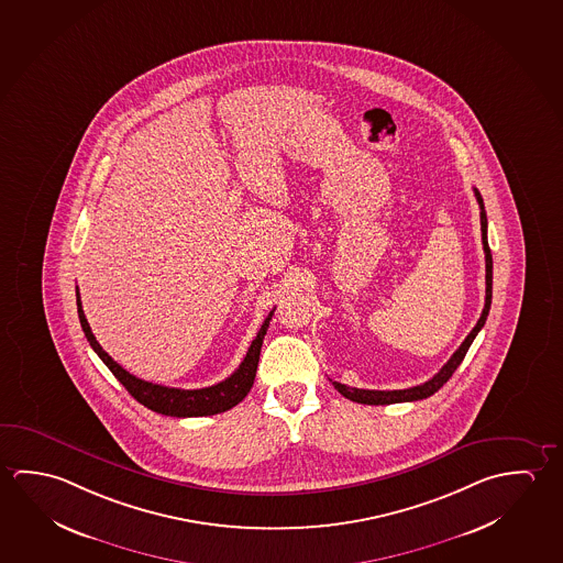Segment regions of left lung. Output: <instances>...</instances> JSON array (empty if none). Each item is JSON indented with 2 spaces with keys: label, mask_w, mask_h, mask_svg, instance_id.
<instances>
[{
  "label": "left lung",
  "mask_w": 563,
  "mask_h": 563,
  "mask_svg": "<svg viewBox=\"0 0 563 563\" xmlns=\"http://www.w3.org/2000/svg\"><path fill=\"white\" fill-rule=\"evenodd\" d=\"M475 190V198L479 202L481 208V240H483V251H485V283H487V290H485V308L481 312V318L477 320V325L471 330L470 335L463 340L460 345V350L453 353L450 361L443 365L440 373H435L430 380H426L418 387L402 388V390H367V388H353L347 385H341L338 380H333V387L340 390L341 395L345 398H350L353 402H360V405H395V402H415V400H422V398L432 397L433 393H438L440 388L452 378L455 369L460 367L461 361L465 357V353L471 347L473 340L477 338V333L481 332V328L487 322L488 310H490V298H493V255L488 250L487 240V213H485V203L481 198L479 190Z\"/></svg>",
  "instance_id": "left-lung-1"
}]
</instances>
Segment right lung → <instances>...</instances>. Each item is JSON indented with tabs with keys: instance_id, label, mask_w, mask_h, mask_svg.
Masks as SVG:
<instances>
[{
	"instance_id": "add662e5",
	"label": "right lung",
	"mask_w": 563,
	"mask_h": 563,
	"mask_svg": "<svg viewBox=\"0 0 563 563\" xmlns=\"http://www.w3.org/2000/svg\"><path fill=\"white\" fill-rule=\"evenodd\" d=\"M76 306H78V318H80V325H82L86 340L90 341L92 350L106 363V367L113 373V377L118 378L121 385L128 388L131 397L135 398L141 405L151 408L153 412L176 416V418L220 415V412H225V410H230L233 406L240 405L241 400L247 397V393L253 387V380H255V373H257L261 345H263V340H265L268 322H271L273 312H275L273 310V312L268 313L267 320L263 322L261 330H258L257 338L251 341L247 355L243 357L240 367L233 371L230 377L222 380V383H218V385H212V387L185 390V388L163 387V385L148 383V380L131 375L130 371L123 369L120 363L111 360L110 355L102 350V345L93 338L90 323H88L86 316H84L82 300H80L78 286H76Z\"/></svg>"
}]
</instances>
